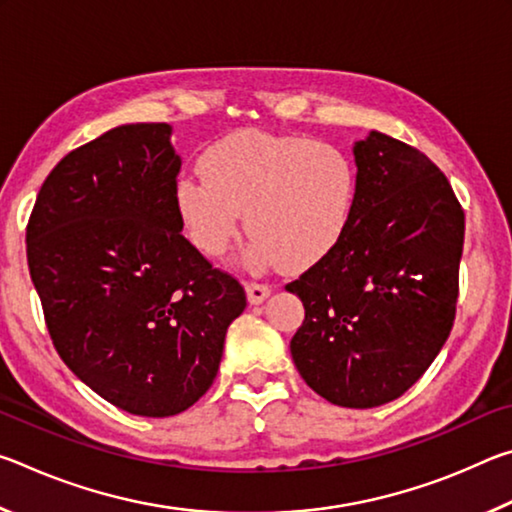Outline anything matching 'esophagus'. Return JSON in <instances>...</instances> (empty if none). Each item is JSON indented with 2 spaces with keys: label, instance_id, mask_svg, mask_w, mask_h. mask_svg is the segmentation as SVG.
Listing matches in <instances>:
<instances>
[{
  "label": "esophagus",
  "instance_id": "esophagus-1",
  "mask_svg": "<svg viewBox=\"0 0 512 512\" xmlns=\"http://www.w3.org/2000/svg\"><path fill=\"white\" fill-rule=\"evenodd\" d=\"M246 296L250 305H262V302L271 296V287L268 284H255L250 282L246 284Z\"/></svg>",
  "mask_w": 512,
  "mask_h": 512
}]
</instances>
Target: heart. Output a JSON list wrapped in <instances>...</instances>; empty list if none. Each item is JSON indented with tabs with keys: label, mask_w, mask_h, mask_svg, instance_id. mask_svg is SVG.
I'll use <instances>...</instances> for the list:
<instances>
[{
	"label": "heart",
	"mask_w": 512,
	"mask_h": 512,
	"mask_svg": "<svg viewBox=\"0 0 512 512\" xmlns=\"http://www.w3.org/2000/svg\"><path fill=\"white\" fill-rule=\"evenodd\" d=\"M203 178H180L176 207L187 237L223 257L244 219L253 230L241 262L248 271L284 264L305 271L332 253L357 205L350 155L305 135L241 128L201 155Z\"/></svg>",
	"instance_id": "b5f03b06"
}]
</instances>
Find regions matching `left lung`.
Masks as SVG:
<instances>
[{"instance_id": "1", "label": "left lung", "mask_w": 512, "mask_h": 512, "mask_svg": "<svg viewBox=\"0 0 512 512\" xmlns=\"http://www.w3.org/2000/svg\"><path fill=\"white\" fill-rule=\"evenodd\" d=\"M352 153L350 228L287 284L305 305L291 357L327 402L372 409L409 391L452 332L465 214L445 173L413 146L370 131Z\"/></svg>"}]
</instances>
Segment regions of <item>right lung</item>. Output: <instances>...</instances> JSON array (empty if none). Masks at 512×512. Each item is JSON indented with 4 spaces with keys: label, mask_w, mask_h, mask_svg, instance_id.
Instances as JSON below:
<instances>
[{
    "label": "right lung",
    "mask_w": 512,
    "mask_h": 512,
    "mask_svg": "<svg viewBox=\"0 0 512 512\" xmlns=\"http://www.w3.org/2000/svg\"><path fill=\"white\" fill-rule=\"evenodd\" d=\"M169 124H124L67 153L33 207L27 259L60 359L117 409L201 400L244 287L180 235Z\"/></svg>",
    "instance_id": "obj_1"
}]
</instances>
